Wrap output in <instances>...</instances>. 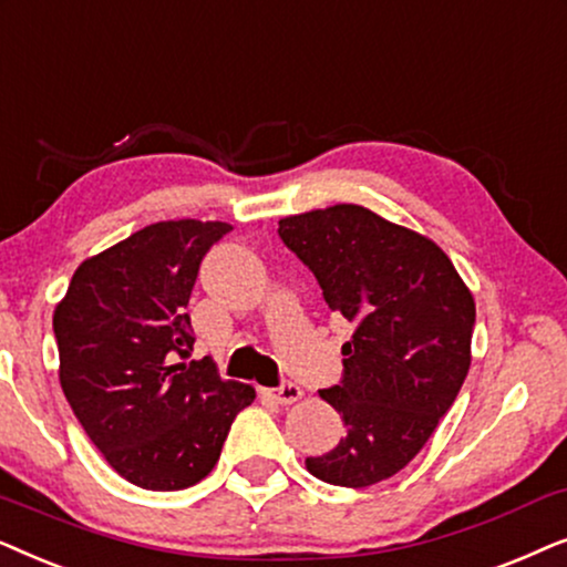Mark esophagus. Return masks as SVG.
Listing matches in <instances>:
<instances>
[{"mask_svg":"<svg viewBox=\"0 0 567 567\" xmlns=\"http://www.w3.org/2000/svg\"><path fill=\"white\" fill-rule=\"evenodd\" d=\"M261 394L267 396V399H271V402L275 404H282V406H290V404H296L300 396H303V389L298 386V383H282V386H277V389H261Z\"/></svg>","mask_w":567,"mask_h":567,"instance_id":"esophagus-1","label":"esophagus"}]
</instances>
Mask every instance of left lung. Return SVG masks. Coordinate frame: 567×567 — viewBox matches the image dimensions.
<instances>
[{"label": "left lung", "mask_w": 567, "mask_h": 567, "mask_svg": "<svg viewBox=\"0 0 567 567\" xmlns=\"http://www.w3.org/2000/svg\"><path fill=\"white\" fill-rule=\"evenodd\" d=\"M279 238L352 323L344 375L321 399L347 435L306 470L368 487L404 470L451 410L472 362L474 298L441 246L360 205L279 220Z\"/></svg>", "instance_id": "obj_1"}]
</instances>
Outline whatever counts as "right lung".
Wrapping results in <instances>:
<instances>
[{
    "label": "right lung",
    "mask_w": 567,
    "mask_h": 567,
    "mask_svg": "<svg viewBox=\"0 0 567 567\" xmlns=\"http://www.w3.org/2000/svg\"><path fill=\"white\" fill-rule=\"evenodd\" d=\"M228 223L147 225L90 256L54 311L59 381L74 417L113 470L145 489H184L220 458L248 383L192 360L186 306L205 254Z\"/></svg>",
    "instance_id": "1"
}]
</instances>
